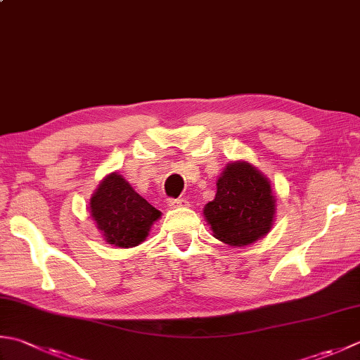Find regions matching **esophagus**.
I'll return each mask as SVG.
<instances>
[{"label":"esophagus","mask_w":360,"mask_h":360,"mask_svg":"<svg viewBox=\"0 0 360 360\" xmlns=\"http://www.w3.org/2000/svg\"><path fill=\"white\" fill-rule=\"evenodd\" d=\"M168 206L172 209H178V207H188V201L184 198H179V200H170L168 201Z\"/></svg>","instance_id":"obj_1"}]
</instances>
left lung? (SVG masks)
Segmentation results:
<instances>
[{
	"label": "left lung",
	"mask_w": 360,
	"mask_h": 360,
	"mask_svg": "<svg viewBox=\"0 0 360 360\" xmlns=\"http://www.w3.org/2000/svg\"><path fill=\"white\" fill-rule=\"evenodd\" d=\"M214 237L245 248L271 231L276 196L266 176L248 160L229 162L217 181V193L202 209Z\"/></svg>",
	"instance_id": "left-lung-1"
}]
</instances>
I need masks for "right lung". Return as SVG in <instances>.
Segmentation results:
<instances>
[{
    "mask_svg": "<svg viewBox=\"0 0 360 360\" xmlns=\"http://www.w3.org/2000/svg\"><path fill=\"white\" fill-rule=\"evenodd\" d=\"M90 215L109 245L134 248L160 218V210L140 196L118 172L109 173L90 198Z\"/></svg>",
    "mask_w": 360,
    "mask_h": 360,
    "instance_id": "right-lung-1",
    "label": "right lung"
}]
</instances>
